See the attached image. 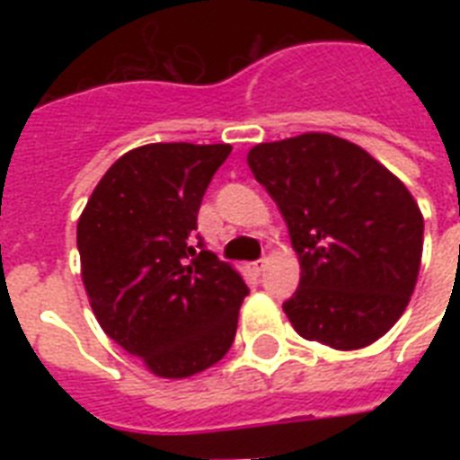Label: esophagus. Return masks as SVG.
<instances>
[{
    "label": "esophagus",
    "instance_id": "esophagus-1",
    "mask_svg": "<svg viewBox=\"0 0 460 460\" xmlns=\"http://www.w3.org/2000/svg\"><path fill=\"white\" fill-rule=\"evenodd\" d=\"M265 262H267V260H255V262H252V265H251V272L252 274H262V272H265Z\"/></svg>",
    "mask_w": 460,
    "mask_h": 460
}]
</instances>
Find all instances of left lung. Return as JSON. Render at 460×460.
I'll return each instance as SVG.
<instances>
[{"instance_id":"8db88e82","label":"left lung","mask_w":460,"mask_h":460,"mask_svg":"<svg viewBox=\"0 0 460 460\" xmlns=\"http://www.w3.org/2000/svg\"><path fill=\"white\" fill-rule=\"evenodd\" d=\"M301 260L284 313L307 341L370 346L406 310L422 258V215L408 188L363 147L329 133L248 153Z\"/></svg>"}]
</instances>
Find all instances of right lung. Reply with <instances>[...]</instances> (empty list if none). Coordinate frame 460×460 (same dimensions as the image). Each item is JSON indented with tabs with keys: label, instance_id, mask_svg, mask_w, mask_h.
I'll return each instance as SVG.
<instances>
[{
	"label": "right lung",
	"instance_id": "1",
	"mask_svg": "<svg viewBox=\"0 0 460 460\" xmlns=\"http://www.w3.org/2000/svg\"><path fill=\"white\" fill-rule=\"evenodd\" d=\"M229 153L136 147L110 166L78 219L83 284L100 327L159 377L208 370L236 336L248 287L193 236L202 195Z\"/></svg>",
	"mask_w": 460,
	"mask_h": 460
}]
</instances>
